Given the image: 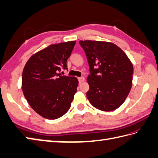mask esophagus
<instances>
[{
	"label": "esophagus",
	"instance_id": "esophagus-1",
	"mask_svg": "<svg viewBox=\"0 0 158 158\" xmlns=\"http://www.w3.org/2000/svg\"><path fill=\"white\" fill-rule=\"evenodd\" d=\"M84 81V77H80V78H78V82H79L80 84H81Z\"/></svg>",
	"mask_w": 158,
	"mask_h": 158
}]
</instances>
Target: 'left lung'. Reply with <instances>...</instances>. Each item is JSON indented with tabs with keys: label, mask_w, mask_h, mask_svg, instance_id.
I'll use <instances>...</instances> for the list:
<instances>
[{
	"label": "left lung",
	"mask_w": 158,
	"mask_h": 158,
	"mask_svg": "<svg viewBox=\"0 0 158 158\" xmlns=\"http://www.w3.org/2000/svg\"><path fill=\"white\" fill-rule=\"evenodd\" d=\"M86 53L90 74L86 97L95 108L112 111L125 101L132 86L133 68L123 50L109 42L80 41Z\"/></svg>",
	"instance_id": "1"
}]
</instances>
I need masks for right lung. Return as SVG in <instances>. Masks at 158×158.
<instances>
[{"label": "right lung", "instance_id": "1", "mask_svg": "<svg viewBox=\"0 0 158 158\" xmlns=\"http://www.w3.org/2000/svg\"><path fill=\"white\" fill-rule=\"evenodd\" d=\"M76 41L49 46L30 57L22 74V90L31 107L48 119L66 114L77 91L76 77L61 75Z\"/></svg>", "mask_w": 158, "mask_h": 158}]
</instances>
